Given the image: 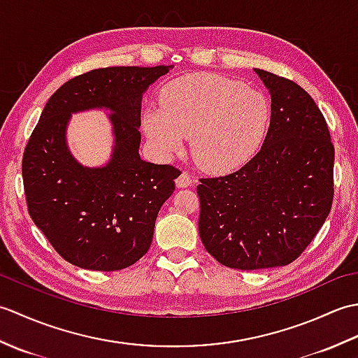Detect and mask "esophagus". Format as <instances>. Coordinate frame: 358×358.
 Instances as JSON below:
<instances>
[{"mask_svg":"<svg viewBox=\"0 0 358 358\" xmlns=\"http://www.w3.org/2000/svg\"><path fill=\"white\" fill-rule=\"evenodd\" d=\"M192 183L194 180L187 172H181V175L177 178V187H189L192 186Z\"/></svg>","mask_w":358,"mask_h":358,"instance_id":"34e87169","label":"esophagus"}]
</instances>
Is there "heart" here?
Masks as SVG:
<instances>
[{"mask_svg": "<svg viewBox=\"0 0 358 358\" xmlns=\"http://www.w3.org/2000/svg\"><path fill=\"white\" fill-rule=\"evenodd\" d=\"M271 118L263 92L214 73H191L166 85L159 108L143 113V126L159 155L171 157L191 138L203 171L238 169L260 146Z\"/></svg>", "mask_w": 358, "mask_h": 358, "instance_id": "1", "label": "heart"}]
</instances>
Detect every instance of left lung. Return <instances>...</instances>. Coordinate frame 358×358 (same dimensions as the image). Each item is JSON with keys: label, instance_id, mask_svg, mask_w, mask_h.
<instances>
[{"label": "left lung", "instance_id": "left-lung-1", "mask_svg": "<svg viewBox=\"0 0 358 358\" xmlns=\"http://www.w3.org/2000/svg\"><path fill=\"white\" fill-rule=\"evenodd\" d=\"M255 73L271 95L260 152L237 172L196 186L204 248L241 271L292 263L320 231L334 199V146L323 113L294 81Z\"/></svg>", "mask_w": 358, "mask_h": 358}]
</instances>
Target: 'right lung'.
Listing matches in <instances>:
<instances>
[{"label": "right lung", "instance_id": "add662e5", "mask_svg": "<svg viewBox=\"0 0 358 358\" xmlns=\"http://www.w3.org/2000/svg\"><path fill=\"white\" fill-rule=\"evenodd\" d=\"M172 69L104 67L78 75L45 103L22 157L29 214L53 249L78 268L120 271L138 262L181 173L141 159V98ZM110 110L114 150L104 166L78 164L66 148L72 113Z\"/></svg>", "mask_w": 358, "mask_h": 358}]
</instances>
